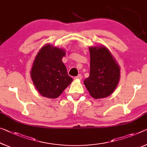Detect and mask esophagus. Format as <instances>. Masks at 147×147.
<instances>
[{"label":"esophagus","instance_id":"1","mask_svg":"<svg viewBox=\"0 0 147 147\" xmlns=\"http://www.w3.org/2000/svg\"><path fill=\"white\" fill-rule=\"evenodd\" d=\"M74 79H75V80H81V74H80V75H78V76L77 77H75V78H74Z\"/></svg>","mask_w":147,"mask_h":147}]
</instances>
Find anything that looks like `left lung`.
I'll return each mask as SVG.
<instances>
[{"label":"left lung","mask_w":147,"mask_h":147,"mask_svg":"<svg viewBox=\"0 0 147 147\" xmlns=\"http://www.w3.org/2000/svg\"><path fill=\"white\" fill-rule=\"evenodd\" d=\"M90 74L84 85L95 99L113 93L120 79V67L111 52L104 45L90 47Z\"/></svg>","instance_id":"obj_1"}]
</instances>
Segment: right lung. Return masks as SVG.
Instances as JSON below:
<instances>
[{
  "label": "right lung",
  "mask_w": 147,
  "mask_h": 147,
  "mask_svg": "<svg viewBox=\"0 0 147 147\" xmlns=\"http://www.w3.org/2000/svg\"><path fill=\"white\" fill-rule=\"evenodd\" d=\"M66 50L46 44L36 55L31 69V78L36 89L42 96L56 98L71 84L62 62Z\"/></svg>",
  "instance_id": "add662e5"
}]
</instances>
